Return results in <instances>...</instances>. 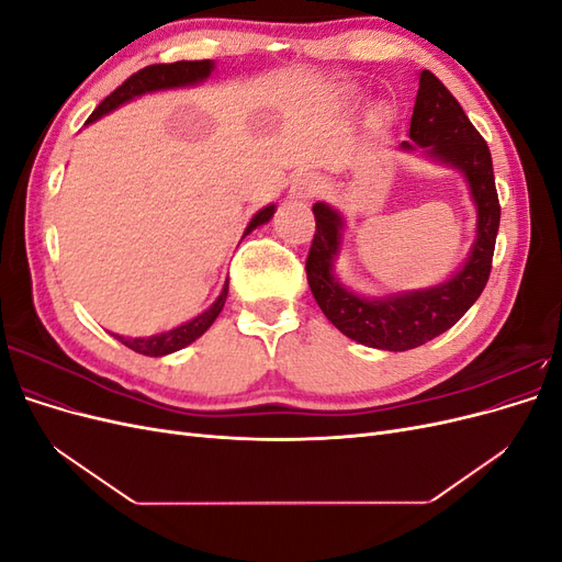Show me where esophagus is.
<instances>
[{"mask_svg":"<svg viewBox=\"0 0 562 562\" xmlns=\"http://www.w3.org/2000/svg\"><path fill=\"white\" fill-rule=\"evenodd\" d=\"M321 190V180L314 173H300L291 184V199L307 201Z\"/></svg>","mask_w":562,"mask_h":562,"instance_id":"1","label":"esophagus"}]
</instances>
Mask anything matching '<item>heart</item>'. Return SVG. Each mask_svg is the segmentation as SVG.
<instances>
[{
	"label": "heart",
	"instance_id": "b5f03b06",
	"mask_svg": "<svg viewBox=\"0 0 562 562\" xmlns=\"http://www.w3.org/2000/svg\"><path fill=\"white\" fill-rule=\"evenodd\" d=\"M375 116H380V110H375Z\"/></svg>",
	"mask_w": 562,
	"mask_h": 562
}]
</instances>
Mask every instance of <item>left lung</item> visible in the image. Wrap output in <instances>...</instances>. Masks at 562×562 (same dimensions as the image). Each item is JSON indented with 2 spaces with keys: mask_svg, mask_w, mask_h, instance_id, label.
<instances>
[{
  "mask_svg": "<svg viewBox=\"0 0 562 562\" xmlns=\"http://www.w3.org/2000/svg\"><path fill=\"white\" fill-rule=\"evenodd\" d=\"M403 151L462 173L475 206V239L457 271L429 288L386 295H361L339 281L335 265L342 252L347 220L326 201L314 203L316 234L307 258V281L321 312L349 339L372 349L407 351L452 328L481 297L492 269L499 232V199L487 143L462 105L429 70L419 72Z\"/></svg>",
  "mask_w": 562,
  "mask_h": 562,
  "instance_id": "obj_1",
  "label": "left lung"
}]
</instances>
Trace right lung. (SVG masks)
<instances>
[{
	"label": "right lung",
	"mask_w": 562,
	"mask_h": 562,
	"mask_svg": "<svg viewBox=\"0 0 562 562\" xmlns=\"http://www.w3.org/2000/svg\"><path fill=\"white\" fill-rule=\"evenodd\" d=\"M213 70H215V63L213 60H178V63H168V65L143 67L140 72L131 75L122 83V87H119L116 91H112L103 100V103L95 108V112L87 119V124H83V126L98 122L100 116L110 114L112 110L122 108V105L131 103V100L140 98L145 93L196 87V83L206 81L213 75ZM274 211H277L274 203H269V206H265V209H260L258 213H255L250 217V223H248L244 236L250 234L252 229H258L260 225H267L269 220L274 217ZM227 291H229V281H225L223 291H220L217 300L211 304L206 312H201L199 316L180 323V326H176L171 330H164V333L149 335V337H126V335H116V333H112V335L119 339V342L126 345L128 349L138 351L143 356H155V359H159V356H166V353L180 351L187 345H192L194 339H199L203 333H206L213 326V321L220 316V312H223V307H225Z\"/></svg>",
	"instance_id": "1"
}]
</instances>
